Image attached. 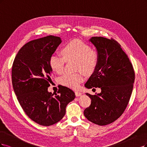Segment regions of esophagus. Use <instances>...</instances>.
I'll use <instances>...</instances> for the list:
<instances>
[{"label": "esophagus", "instance_id": "1", "mask_svg": "<svg viewBox=\"0 0 147 147\" xmlns=\"http://www.w3.org/2000/svg\"><path fill=\"white\" fill-rule=\"evenodd\" d=\"M82 94V93L81 92H79V91L75 92V94H76V96H81Z\"/></svg>", "mask_w": 147, "mask_h": 147}]
</instances>
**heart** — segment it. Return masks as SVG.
<instances>
[{
  "instance_id": "obj_1",
  "label": "heart",
  "mask_w": 147,
  "mask_h": 147,
  "mask_svg": "<svg viewBox=\"0 0 147 147\" xmlns=\"http://www.w3.org/2000/svg\"><path fill=\"white\" fill-rule=\"evenodd\" d=\"M63 57L53 54L49 59V65L54 71L62 73L65 60L76 61L75 69L80 70L85 74H92L96 69L98 63V54L96 51L91 50L90 47L79 40H73L66 43L61 50ZM60 82L71 88L76 89L83 80L80 73H65L59 79Z\"/></svg>"
}]
</instances>
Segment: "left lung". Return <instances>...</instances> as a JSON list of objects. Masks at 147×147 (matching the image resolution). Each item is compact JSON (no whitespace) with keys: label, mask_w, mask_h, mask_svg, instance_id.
Listing matches in <instances>:
<instances>
[{"label":"left lung","mask_w":147,"mask_h":147,"mask_svg":"<svg viewBox=\"0 0 147 147\" xmlns=\"http://www.w3.org/2000/svg\"><path fill=\"white\" fill-rule=\"evenodd\" d=\"M89 41L96 48L99 59L85 87H99L101 92L94 95L86 93L91 98V105L84 114L90 121L105 126L117 120L126 109L135 73L128 57L117 41L101 36L92 37Z\"/></svg>","instance_id":"1"}]
</instances>
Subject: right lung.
<instances>
[{
    "label": "right lung",
    "mask_w": 147,
    "mask_h": 147,
    "mask_svg": "<svg viewBox=\"0 0 147 147\" xmlns=\"http://www.w3.org/2000/svg\"><path fill=\"white\" fill-rule=\"evenodd\" d=\"M61 42L60 37L47 36L28 42L14 60L11 78L14 92L22 109L31 120L51 126L62 119L74 92L61 86L57 93L48 92L53 73L50 57Z\"/></svg>",
    "instance_id": "obj_1"
}]
</instances>
